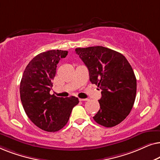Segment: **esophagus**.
<instances>
[{"instance_id": "34e87169", "label": "esophagus", "mask_w": 160, "mask_h": 160, "mask_svg": "<svg viewBox=\"0 0 160 160\" xmlns=\"http://www.w3.org/2000/svg\"><path fill=\"white\" fill-rule=\"evenodd\" d=\"M79 100L80 101H87V100H88V99L87 98H84V99L83 98H79Z\"/></svg>"}]
</instances>
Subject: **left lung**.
<instances>
[{
  "label": "left lung",
  "instance_id": "left-lung-1",
  "mask_svg": "<svg viewBox=\"0 0 160 160\" xmlns=\"http://www.w3.org/2000/svg\"><path fill=\"white\" fill-rule=\"evenodd\" d=\"M75 51L88 68L92 84L102 90L100 108L94 120L106 128L121 123L130 113L136 96V78L130 64L121 53L101 46Z\"/></svg>",
  "mask_w": 160,
  "mask_h": 160
}]
</instances>
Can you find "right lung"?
<instances>
[{"instance_id":"obj_1","label":"right lung","mask_w":160,"mask_h":160,"mask_svg":"<svg viewBox=\"0 0 160 160\" xmlns=\"http://www.w3.org/2000/svg\"><path fill=\"white\" fill-rule=\"evenodd\" d=\"M68 55L67 51L49 50L36 55L27 65L19 87L22 106L34 124L47 132H56L68 122L77 98H58L50 95L57 65Z\"/></svg>"}]
</instances>
